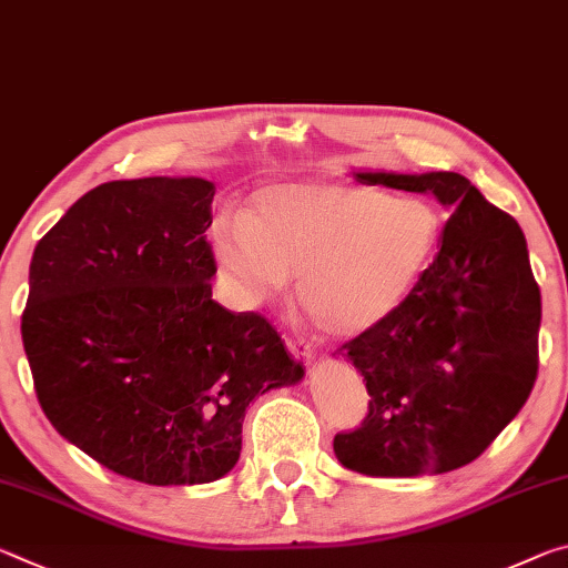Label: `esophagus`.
<instances>
[{
    "mask_svg": "<svg viewBox=\"0 0 568 568\" xmlns=\"http://www.w3.org/2000/svg\"><path fill=\"white\" fill-rule=\"evenodd\" d=\"M284 342H286V347H290V352L296 359H304V362L314 359V349L304 337H292V334H286Z\"/></svg>",
    "mask_w": 568,
    "mask_h": 568,
    "instance_id": "esophagus-1",
    "label": "esophagus"
}]
</instances>
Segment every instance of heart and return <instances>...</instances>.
Returning <instances> with one entry per match:
<instances>
[{
  "mask_svg": "<svg viewBox=\"0 0 568 568\" xmlns=\"http://www.w3.org/2000/svg\"><path fill=\"white\" fill-rule=\"evenodd\" d=\"M211 246L234 300H276L292 276L312 322L355 337L385 322L438 254L430 201L339 181H284L251 193L244 216L213 219Z\"/></svg>",
  "mask_w": 568,
  "mask_h": 568,
  "instance_id": "heart-1",
  "label": "heart"
}]
</instances>
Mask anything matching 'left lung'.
Returning a JSON list of instances; mask_svg holds the SVG:
<instances>
[{"label": "left lung", "mask_w": 568, "mask_h": 568, "mask_svg": "<svg viewBox=\"0 0 568 568\" xmlns=\"http://www.w3.org/2000/svg\"><path fill=\"white\" fill-rule=\"evenodd\" d=\"M355 179L435 193L453 213L438 256L397 312L342 345L369 405L359 427L334 435V453L365 476L463 468L514 420L538 375L541 292L526 236L460 173Z\"/></svg>", "instance_id": "8db88e82"}]
</instances>
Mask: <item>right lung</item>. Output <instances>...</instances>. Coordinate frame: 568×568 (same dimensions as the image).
I'll return each mask as SVG.
<instances>
[{
    "mask_svg": "<svg viewBox=\"0 0 568 568\" xmlns=\"http://www.w3.org/2000/svg\"><path fill=\"white\" fill-rule=\"evenodd\" d=\"M213 183L110 181L37 241L22 342L62 438L148 486L236 466L251 399L304 375L274 324L211 300Z\"/></svg>",
    "mask_w": 568,
    "mask_h": 568,
    "instance_id": "add662e5",
    "label": "right lung"
}]
</instances>
